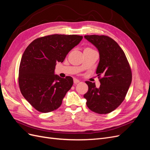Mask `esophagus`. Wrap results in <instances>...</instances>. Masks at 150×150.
<instances>
[{"label":"esophagus","mask_w":150,"mask_h":150,"mask_svg":"<svg viewBox=\"0 0 150 150\" xmlns=\"http://www.w3.org/2000/svg\"><path fill=\"white\" fill-rule=\"evenodd\" d=\"M80 82V81L79 80V79H76V78H74V83L76 84H78V83H79Z\"/></svg>","instance_id":"obj_1"}]
</instances>
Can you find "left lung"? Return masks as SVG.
<instances>
[{
    "label": "left lung",
    "instance_id": "obj_1",
    "mask_svg": "<svg viewBox=\"0 0 150 150\" xmlns=\"http://www.w3.org/2000/svg\"><path fill=\"white\" fill-rule=\"evenodd\" d=\"M96 46L100 61L96 70L100 87L86 81L88 91L84 97L90 110L108 114L118 107L125 99L132 81V72L124 51L117 43L104 35H84Z\"/></svg>",
    "mask_w": 150,
    "mask_h": 150
}]
</instances>
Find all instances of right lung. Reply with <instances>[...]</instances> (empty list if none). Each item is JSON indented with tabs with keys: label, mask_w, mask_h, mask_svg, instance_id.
<instances>
[{
	"label": "right lung",
	"mask_w": 150,
	"mask_h": 150,
	"mask_svg": "<svg viewBox=\"0 0 150 150\" xmlns=\"http://www.w3.org/2000/svg\"><path fill=\"white\" fill-rule=\"evenodd\" d=\"M82 35L52 34L35 39L25 50L19 69V86L22 96L36 110H57L72 84L71 76L54 75L57 62L78 45Z\"/></svg>",
	"instance_id": "right-lung-1"
}]
</instances>
